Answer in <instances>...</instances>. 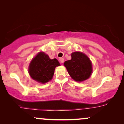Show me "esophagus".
<instances>
[{
  "instance_id": "1",
  "label": "esophagus",
  "mask_w": 124,
  "mask_h": 124,
  "mask_svg": "<svg viewBox=\"0 0 124 124\" xmlns=\"http://www.w3.org/2000/svg\"><path fill=\"white\" fill-rule=\"evenodd\" d=\"M59 61H60L61 63H63L64 59L63 58H59Z\"/></svg>"
}]
</instances>
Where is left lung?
I'll return each instance as SVG.
<instances>
[{"instance_id": "1", "label": "left lung", "mask_w": 124, "mask_h": 124, "mask_svg": "<svg viewBox=\"0 0 124 124\" xmlns=\"http://www.w3.org/2000/svg\"><path fill=\"white\" fill-rule=\"evenodd\" d=\"M71 57L64 63L71 78L79 82L89 79L92 73V63L88 56L82 52H74Z\"/></svg>"}]
</instances>
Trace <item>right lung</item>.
I'll list each match as a JSON object with an SVG mask.
<instances>
[{
  "label": "right lung",
  "mask_w": 124,
  "mask_h": 124,
  "mask_svg": "<svg viewBox=\"0 0 124 124\" xmlns=\"http://www.w3.org/2000/svg\"><path fill=\"white\" fill-rule=\"evenodd\" d=\"M59 65L57 59H51L48 55L40 52L31 61L28 73L33 80L44 84L52 79L55 68Z\"/></svg>",
  "instance_id": "right-lung-1"
}]
</instances>
